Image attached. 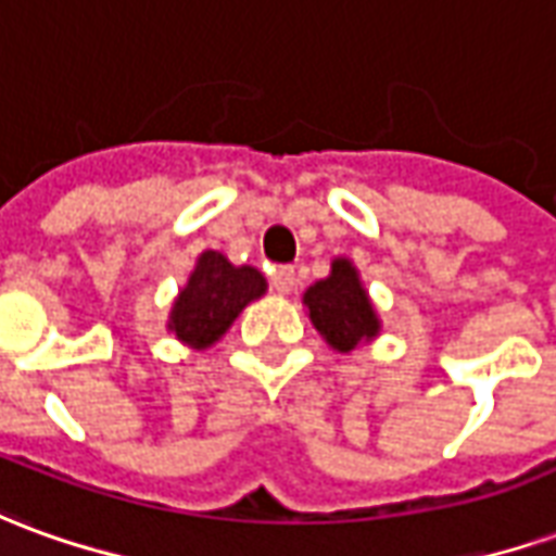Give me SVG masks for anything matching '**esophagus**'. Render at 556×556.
<instances>
[{
  "mask_svg": "<svg viewBox=\"0 0 556 556\" xmlns=\"http://www.w3.org/2000/svg\"><path fill=\"white\" fill-rule=\"evenodd\" d=\"M294 282H298V277H294V267L279 265L270 270V286H274V291H279V294H289V291L294 289Z\"/></svg>",
  "mask_w": 556,
  "mask_h": 556,
  "instance_id": "esophagus-1",
  "label": "esophagus"
}]
</instances>
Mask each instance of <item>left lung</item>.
I'll list each match as a JSON object with an SVG mask.
<instances>
[{
	"label": "left lung",
	"instance_id": "left-lung-1",
	"mask_svg": "<svg viewBox=\"0 0 556 556\" xmlns=\"http://www.w3.org/2000/svg\"><path fill=\"white\" fill-rule=\"evenodd\" d=\"M304 304L316 331L337 352H352L361 343H370L382 328L349 258H333L331 277L313 282L304 291Z\"/></svg>",
	"mask_w": 556,
	"mask_h": 556
}]
</instances>
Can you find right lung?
I'll return each mask as SVG.
<instances>
[{"label":"right lung","mask_w":556,"mask_h":556,"mask_svg":"<svg viewBox=\"0 0 556 556\" xmlns=\"http://www.w3.org/2000/svg\"><path fill=\"white\" fill-rule=\"evenodd\" d=\"M265 291L267 279L255 267H235L223 252H201L189 282L170 306L168 331L192 349H207L231 328L240 309Z\"/></svg>","instance_id":"right-lung-1"}]
</instances>
